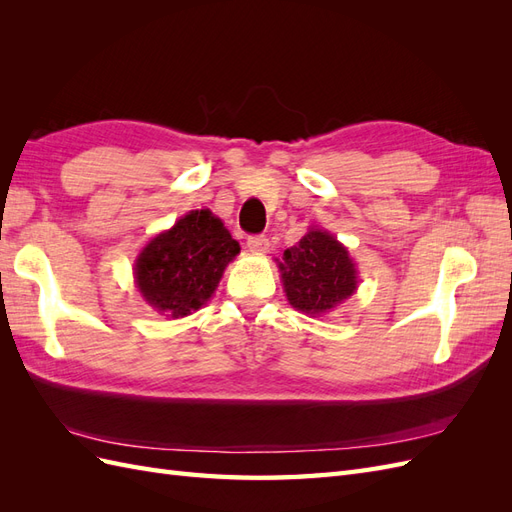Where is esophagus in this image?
<instances>
[{
  "label": "esophagus",
  "mask_w": 512,
  "mask_h": 512,
  "mask_svg": "<svg viewBox=\"0 0 512 512\" xmlns=\"http://www.w3.org/2000/svg\"><path fill=\"white\" fill-rule=\"evenodd\" d=\"M247 247H250V252L265 254V252H269V239L265 235H254L247 239Z\"/></svg>",
  "instance_id": "esophagus-1"
}]
</instances>
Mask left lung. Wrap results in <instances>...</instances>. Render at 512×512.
Returning <instances> with one entry per match:
<instances>
[{"instance_id":"1","label":"left lung","mask_w":512,"mask_h":512,"mask_svg":"<svg viewBox=\"0 0 512 512\" xmlns=\"http://www.w3.org/2000/svg\"><path fill=\"white\" fill-rule=\"evenodd\" d=\"M288 303L307 316H322L356 290V267L331 232L312 228L288 247L280 262Z\"/></svg>"}]
</instances>
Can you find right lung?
Here are the masks:
<instances>
[{
    "mask_svg": "<svg viewBox=\"0 0 512 512\" xmlns=\"http://www.w3.org/2000/svg\"><path fill=\"white\" fill-rule=\"evenodd\" d=\"M239 252L220 218L209 209L190 211L143 247L134 265L136 286L156 312L183 318L213 297Z\"/></svg>",
    "mask_w": 512,
    "mask_h": 512,
    "instance_id": "1",
    "label": "right lung"
}]
</instances>
